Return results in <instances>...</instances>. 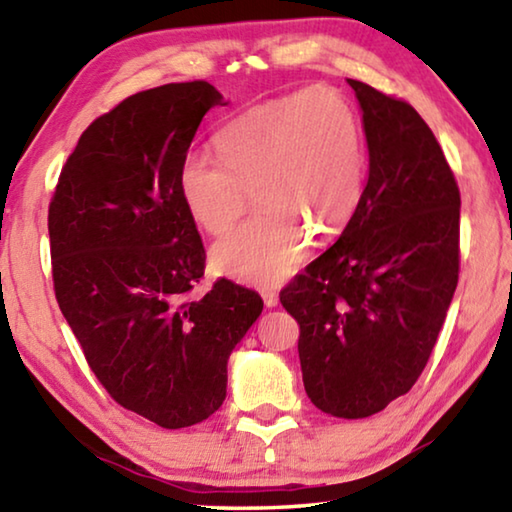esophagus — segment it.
Segmentation results:
<instances>
[{"instance_id": "1", "label": "esophagus", "mask_w": 512, "mask_h": 512, "mask_svg": "<svg viewBox=\"0 0 512 512\" xmlns=\"http://www.w3.org/2000/svg\"><path fill=\"white\" fill-rule=\"evenodd\" d=\"M262 298H264V305L266 307H275L277 305V293L273 289H264L262 291Z\"/></svg>"}]
</instances>
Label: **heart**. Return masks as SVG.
Wrapping results in <instances>:
<instances>
[{
    "instance_id": "b5f03b06",
    "label": "heart",
    "mask_w": 512,
    "mask_h": 512,
    "mask_svg": "<svg viewBox=\"0 0 512 512\" xmlns=\"http://www.w3.org/2000/svg\"><path fill=\"white\" fill-rule=\"evenodd\" d=\"M219 158L187 153L178 192L192 219L219 237L244 214L253 189L259 210L212 248L221 273L273 284L307 255L309 235H336L359 207L366 144L359 115L329 88L298 90L250 106L214 137Z\"/></svg>"
}]
</instances>
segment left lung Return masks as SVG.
<instances>
[{
    "label": "left lung",
    "instance_id": "obj_1",
    "mask_svg": "<svg viewBox=\"0 0 512 512\" xmlns=\"http://www.w3.org/2000/svg\"><path fill=\"white\" fill-rule=\"evenodd\" d=\"M363 110L368 183L332 248L280 291L298 320L309 400L334 418L409 393L445 323L461 268V192L411 103L348 79Z\"/></svg>",
    "mask_w": 512,
    "mask_h": 512
}]
</instances>
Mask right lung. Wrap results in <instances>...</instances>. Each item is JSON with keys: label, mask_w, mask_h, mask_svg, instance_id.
Listing matches in <instances>:
<instances>
[{"label": "right lung", "mask_w": 512, "mask_h": 512, "mask_svg": "<svg viewBox=\"0 0 512 512\" xmlns=\"http://www.w3.org/2000/svg\"><path fill=\"white\" fill-rule=\"evenodd\" d=\"M214 106L223 97L207 81L117 103L85 128L49 203L58 307L112 400L162 429L219 409L230 352L264 307L225 277L194 293L205 248L178 169Z\"/></svg>", "instance_id": "obj_1"}]
</instances>
